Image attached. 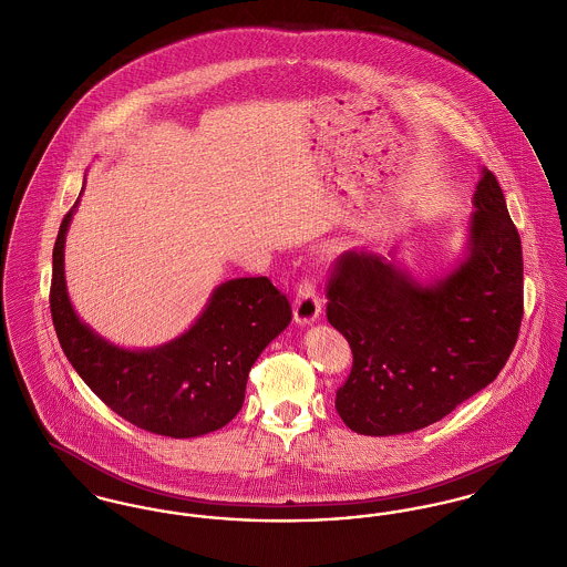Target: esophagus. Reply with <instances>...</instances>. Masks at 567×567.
I'll return each mask as SVG.
<instances>
[{
    "label": "esophagus",
    "instance_id": "34e87169",
    "mask_svg": "<svg viewBox=\"0 0 567 567\" xmlns=\"http://www.w3.org/2000/svg\"><path fill=\"white\" fill-rule=\"evenodd\" d=\"M296 321L298 323H310L319 317L321 312V298L317 293V287L315 282L305 276L300 282H298V291H296Z\"/></svg>",
    "mask_w": 567,
    "mask_h": 567
}]
</instances>
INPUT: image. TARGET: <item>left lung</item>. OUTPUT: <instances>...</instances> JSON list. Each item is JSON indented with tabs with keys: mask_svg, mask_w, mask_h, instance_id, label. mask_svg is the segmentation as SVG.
Masks as SVG:
<instances>
[{
	"mask_svg": "<svg viewBox=\"0 0 567 567\" xmlns=\"http://www.w3.org/2000/svg\"><path fill=\"white\" fill-rule=\"evenodd\" d=\"M471 257L421 287L378 255L346 252L326 280V317L348 339L337 412L362 436L423 430L496 380L524 315L523 246L496 175L483 171Z\"/></svg>",
	"mask_w": 567,
	"mask_h": 567,
	"instance_id": "1",
	"label": "left lung"
}]
</instances>
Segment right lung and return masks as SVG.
<instances>
[{"mask_svg": "<svg viewBox=\"0 0 567 567\" xmlns=\"http://www.w3.org/2000/svg\"><path fill=\"white\" fill-rule=\"evenodd\" d=\"M53 246L49 306L69 362L107 408L151 434L194 437L230 423L244 405L255 360L291 321V305L269 278L219 285L198 321L173 343L127 351L99 339L80 321L64 285V237Z\"/></svg>", "mask_w": 567, "mask_h": 567, "instance_id": "obj_1", "label": "right lung"}]
</instances>
